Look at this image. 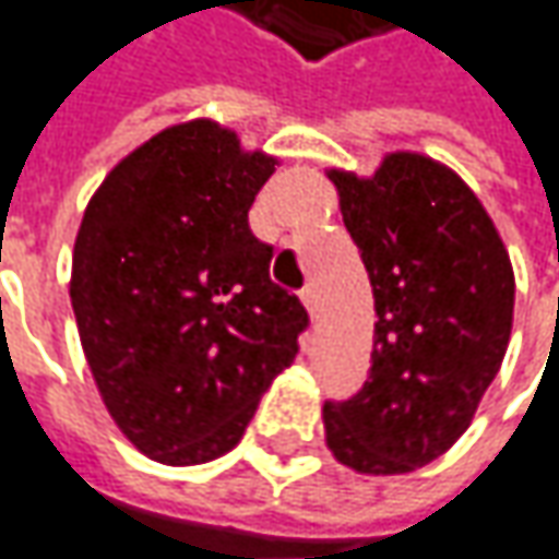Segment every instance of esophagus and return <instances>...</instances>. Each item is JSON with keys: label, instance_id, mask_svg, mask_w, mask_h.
Returning <instances> with one entry per match:
<instances>
[{"label": "esophagus", "instance_id": "34e87169", "mask_svg": "<svg viewBox=\"0 0 559 559\" xmlns=\"http://www.w3.org/2000/svg\"><path fill=\"white\" fill-rule=\"evenodd\" d=\"M301 305H305V311L314 318L318 314V293H314V286H305L301 289Z\"/></svg>", "mask_w": 559, "mask_h": 559}]
</instances>
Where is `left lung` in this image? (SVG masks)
Segmentation results:
<instances>
[{
	"label": "left lung",
	"mask_w": 559,
	"mask_h": 559,
	"mask_svg": "<svg viewBox=\"0 0 559 559\" xmlns=\"http://www.w3.org/2000/svg\"><path fill=\"white\" fill-rule=\"evenodd\" d=\"M326 179L377 311L365 386L323 405L326 447L352 472L405 475L472 425L510 346L516 276L475 191L431 156L396 151L374 176Z\"/></svg>",
	"instance_id": "1"
}]
</instances>
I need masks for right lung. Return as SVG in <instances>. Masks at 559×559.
<instances>
[{
	"mask_svg": "<svg viewBox=\"0 0 559 559\" xmlns=\"http://www.w3.org/2000/svg\"><path fill=\"white\" fill-rule=\"evenodd\" d=\"M280 159L191 119L122 156L84 210L71 308L116 428L163 465L229 453L295 361L308 311L248 229Z\"/></svg>",
	"mask_w": 559,
	"mask_h": 559,
	"instance_id": "add662e5",
	"label": "right lung"
}]
</instances>
